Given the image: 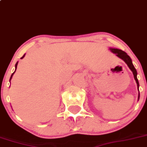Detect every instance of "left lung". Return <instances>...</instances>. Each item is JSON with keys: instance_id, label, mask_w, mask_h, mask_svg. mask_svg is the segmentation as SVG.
<instances>
[{"instance_id": "1", "label": "left lung", "mask_w": 147, "mask_h": 147, "mask_svg": "<svg viewBox=\"0 0 147 147\" xmlns=\"http://www.w3.org/2000/svg\"><path fill=\"white\" fill-rule=\"evenodd\" d=\"M110 49H111V51L112 52L116 54V55H117L119 57H120L121 59H123V60L124 61L126 64H127V65H128V67H129V69H130L132 71V72H133L134 77V79H135V80H136V84H137L138 90H139V81H138V79H137V77H136L137 76V72H136V69H135L134 66L133 65V63H132L131 59L130 58V57H129V55L126 53V52H123V51H122V50H121V49H113V48H111ZM138 98H139V97H138Z\"/></svg>"}]
</instances>
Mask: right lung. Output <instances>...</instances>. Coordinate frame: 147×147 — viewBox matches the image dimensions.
<instances>
[{"instance_id":"1","label":"right lung","mask_w":147,"mask_h":147,"mask_svg":"<svg viewBox=\"0 0 147 147\" xmlns=\"http://www.w3.org/2000/svg\"><path fill=\"white\" fill-rule=\"evenodd\" d=\"M24 56H23L22 57H21V59H22V58L23 57H24ZM17 65H18V62H17V63L16 64V67H17ZM16 70H15V72H16ZM14 72H13V73L12 74V75H11V78H10V80H11V78H12V76H13V74H14Z\"/></svg>"}]
</instances>
